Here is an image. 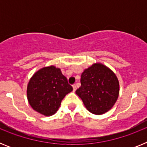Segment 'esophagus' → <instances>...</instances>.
<instances>
[{
  "label": "esophagus",
  "mask_w": 147,
  "mask_h": 147,
  "mask_svg": "<svg viewBox=\"0 0 147 147\" xmlns=\"http://www.w3.org/2000/svg\"><path fill=\"white\" fill-rule=\"evenodd\" d=\"M73 90H74V92L76 91V85H73Z\"/></svg>",
  "instance_id": "1"
}]
</instances>
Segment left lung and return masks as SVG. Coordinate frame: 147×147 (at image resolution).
<instances>
[{
	"label": "left lung",
	"instance_id": "1",
	"mask_svg": "<svg viewBox=\"0 0 147 147\" xmlns=\"http://www.w3.org/2000/svg\"><path fill=\"white\" fill-rule=\"evenodd\" d=\"M80 82L76 93L88 111L102 115L113 107L119 97V82L109 67L95 63L83 71Z\"/></svg>",
	"mask_w": 147,
	"mask_h": 147
}]
</instances>
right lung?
Listing matches in <instances>:
<instances>
[{
    "label": "right lung",
    "mask_w": 147,
    "mask_h": 147,
    "mask_svg": "<svg viewBox=\"0 0 147 147\" xmlns=\"http://www.w3.org/2000/svg\"><path fill=\"white\" fill-rule=\"evenodd\" d=\"M73 88L60 69L51 65L35 73L27 86V98L37 112L50 116L57 111L62 100Z\"/></svg>",
    "instance_id": "obj_1"
}]
</instances>
